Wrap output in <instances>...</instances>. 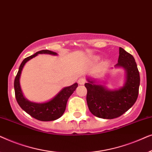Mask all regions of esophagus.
Masks as SVG:
<instances>
[{
  "mask_svg": "<svg viewBox=\"0 0 152 152\" xmlns=\"http://www.w3.org/2000/svg\"><path fill=\"white\" fill-rule=\"evenodd\" d=\"M86 78L83 77H80L78 80V83L80 84H84L85 83H86Z\"/></svg>",
  "mask_w": 152,
  "mask_h": 152,
  "instance_id": "1",
  "label": "esophagus"
}]
</instances>
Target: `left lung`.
I'll list each match as a JSON object with an SVG mask.
<instances>
[{
	"instance_id": "left-lung-1",
	"label": "left lung",
	"mask_w": 152,
	"mask_h": 152,
	"mask_svg": "<svg viewBox=\"0 0 152 152\" xmlns=\"http://www.w3.org/2000/svg\"><path fill=\"white\" fill-rule=\"evenodd\" d=\"M116 66L126 70V81L122 88L109 91L101 85L88 80L84 84L87 89L86 101L88 109L95 116L104 119H113L127 111L138 96L140 74L133 56L120 48Z\"/></svg>"
}]
</instances>
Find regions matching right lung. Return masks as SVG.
I'll use <instances>...</instances> for the list:
<instances>
[{"label":"right lung","instance_id":"obj_1","mask_svg":"<svg viewBox=\"0 0 152 152\" xmlns=\"http://www.w3.org/2000/svg\"><path fill=\"white\" fill-rule=\"evenodd\" d=\"M50 54V55H56L57 53L52 52L48 50H43L39 51L34 55L26 57L22 61L20 65L19 69L14 80V91H15V97L16 101L21 109L24 110L27 113L32 116L35 119L41 121H53L59 118L63 115L66 110L68 99L72 93L75 91L78 86L77 83H75L72 86L66 87L62 89L52 100L45 103L38 104L31 102L27 100L23 95L20 90L19 79L21 73L22 69L26 63L32 58L36 57L38 54Z\"/></svg>","mask_w":152,"mask_h":152}]
</instances>
